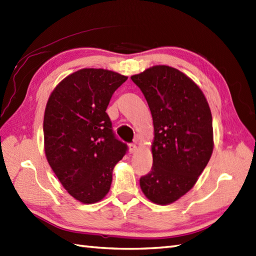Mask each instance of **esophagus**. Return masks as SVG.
Returning <instances> with one entry per match:
<instances>
[{
	"label": "esophagus",
	"instance_id": "esophagus-1",
	"mask_svg": "<svg viewBox=\"0 0 256 256\" xmlns=\"http://www.w3.org/2000/svg\"><path fill=\"white\" fill-rule=\"evenodd\" d=\"M136 150H137V146H136V144H129V152L134 153Z\"/></svg>",
	"mask_w": 256,
	"mask_h": 256
}]
</instances>
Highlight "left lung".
Wrapping results in <instances>:
<instances>
[{"label":"left lung","mask_w":256,"mask_h":256,"mask_svg":"<svg viewBox=\"0 0 256 256\" xmlns=\"http://www.w3.org/2000/svg\"><path fill=\"white\" fill-rule=\"evenodd\" d=\"M132 80L144 95L154 126L153 164L140 187L151 202L168 205L195 185L209 162L212 112L202 90L174 68L152 66Z\"/></svg>","instance_id":"1"}]
</instances>
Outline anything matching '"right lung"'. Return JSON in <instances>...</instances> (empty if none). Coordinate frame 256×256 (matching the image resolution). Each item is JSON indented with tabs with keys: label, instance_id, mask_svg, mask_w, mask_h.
<instances>
[{
	"label": "right lung",
	"instance_id": "right-lung-1",
	"mask_svg": "<svg viewBox=\"0 0 256 256\" xmlns=\"http://www.w3.org/2000/svg\"><path fill=\"white\" fill-rule=\"evenodd\" d=\"M127 76L104 69H82L61 81L44 110V152L68 192L83 204L108 192L112 170L128 151L112 130L106 110Z\"/></svg>",
	"mask_w": 256,
	"mask_h": 256
}]
</instances>
